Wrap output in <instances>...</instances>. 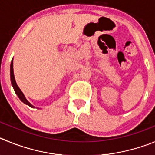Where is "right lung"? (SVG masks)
Returning a JSON list of instances; mask_svg holds the SVG:
<instances>
[{
    "mask_svg": "<svg viewBox=\"0 0 155 155\" xmlns=\"http://www.w3.org/2000/svg\"><path fill=\"white\" fill-rule=\"evenodd\" d=\"M10 74H11V81H12V86H13V88L14 90H15V93L17 94V95L18 96V98H20V99L23 102H24L25 104H26V105H29L30 107L31 108H34V106L32 105H31V104L29 103V102H28V100L25 98V97L24 94L22 93V91L20 90V88L18 87V86L17 85V84H16V81H15V76H14V71H13V61H12V63H11V68H10Z\"/></svg>",
    "mask_w": 155,
    "mask_h": 155,
    "instance_id": "obj_1",
    "label": "right lung"
}]
</instances>
